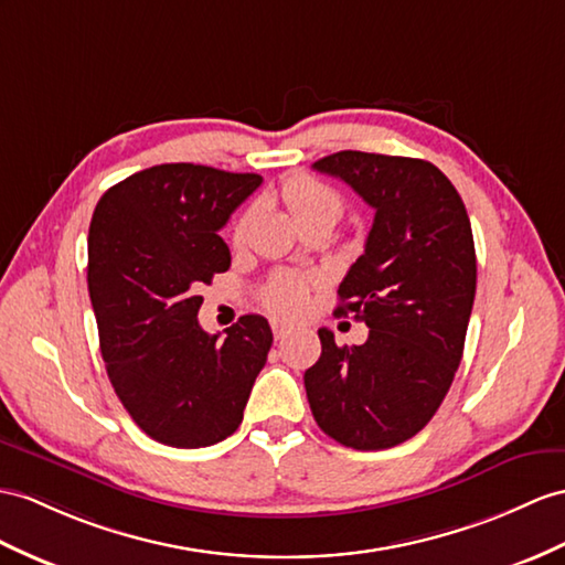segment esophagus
Masks as SVG:
<instances>
[{
  "instance_id": "34e87169",
  "label": "esophagus",
  "mask_w": 565,
  "mask_h": 565,
  "mask_svg": "<svg viewBox=\"0 0 565 565\" xmlns=\"http://www.w3.org/2000/svg\"><path fill=\"white\" fill-rule=\"evenodd\" d=\"M270 328H273V335H275V340H285L287 335L292 333V328L287 326V323H280V321H273V323H270Z\"/></svg>"
}]
</instances>
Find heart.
Segmentation results:
<instances>
[{"instance_id": "obj_1", "label": "heart", "mask_w": 565, "mask_h": 565, "mask_svg": "<svg viewBox=\"0 0 565 565\" xmlns=\"http://www.w3.org/2000/svg\"><path fill=\"white\" fill-rule=\"evenodd\" d=\"M282 201L287 209H290L295 223L305 217H330L335 223L342 213V196L333 186H328L319 179L309 174H295L282 184ZM254 211H246L239 220L235 230H232V242L242 244L246 239V232H249ZM309 299V285L301 275H275L264 290V305L278 316H299L307 309Z\"/></svg>"}]
</instances>
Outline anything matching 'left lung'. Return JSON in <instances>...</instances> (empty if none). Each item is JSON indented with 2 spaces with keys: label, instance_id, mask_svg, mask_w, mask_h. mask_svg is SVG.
<instances>
[{
  "label": "left lung",
  "instance_id": "obj_1",
  "mask_svg": "<svg viewBox=\"0 0 565 565\" xmlns=\"http://www.w3.org/2000/svg\"><path fill=\"white\" fill-rule=\"evenodd\" d=\"M313 170L342 179L376 213L335 309L364 321L369 338L340 348L321 328L307 397L338 444L393 448L429 424L462 360L477 290L472 225L456 186L426 160L340 150Z\"/></svg>",
  "mask_w": 565,
  "mask_h": 565
}]
</instances>
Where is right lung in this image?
<instances>
[{
	"label": "right lung",
	"instance_id": "right-lung-1",
	"mask_svg": "<svg viewBox=\"0 0 565 565\" xmlns=\"http://www.w3.org/2000/svg\"><path fill=\"white\" fill-rule=\"evenodd\" d=\"M258 174L156 164L109 186L88 230V292L109 383L156 441L203 448L242 424L273 345L264 316L209 335L201 285L230 268L217 235L260 186Z\"/></svg>",
	"mask_w": 565,
	"mask_h": 565
}]
</instances>
